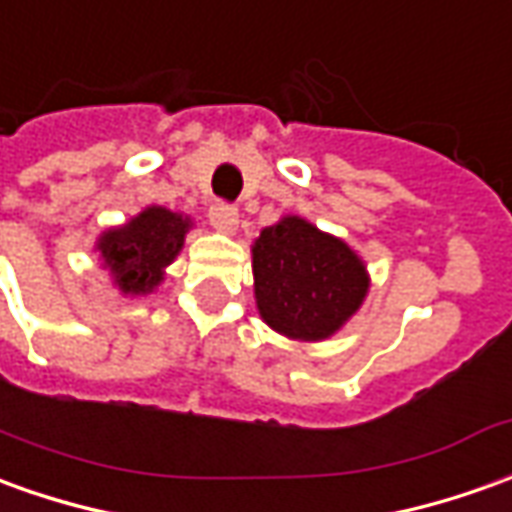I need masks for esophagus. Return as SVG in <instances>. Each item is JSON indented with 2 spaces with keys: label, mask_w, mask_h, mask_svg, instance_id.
<instances>
[{
  "label": "esophagus",
  "mask_w": 512,
  "mask_h": 512,
  "mask_svg": "<svg viewBox=\"0 0 512 512\" xmlns=\"http://www.w3.org/2000/svg\"><path fill=\"white\" fill-rule=\"evenodd\" d=\"M209 220L222 234H234L236 222H239V211L234 206H228V203H214L209 209Z\"/></svg>",
  "instance_id": "1"
}]
</instances>
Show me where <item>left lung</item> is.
Wrapping results in <instances>:
<instances>
[{
  "label": "left lung",
  "mask_w": 512,
  "mask_h": 512,
  "mask_svg": "<svg viewBox=\"0 0 512 512\" xmlns=\"http://www.w3.org/2000/svg\"><path fill=\"white\" fill-rule=\"evenodd\" d=\"M365 262L303 217H281L253 242V292L278 334L317 343L357 315L368 295Z\"/></svg>",
  "instance_id": "left-lung-1"
}]
</instances>
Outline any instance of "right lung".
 Masks as SVG:
<instances>
[{
	"label": "right lung",
	"instance_id": "obj_1",
	"mask_svg": "<svg viewBox=\"0 0 512 512\" xmlns=\"http://www.w3.org/2000/svg\"><path fill=\"white\" fill-rule=\"evenodd\" d=\"M192 220L164 206H147L133 220L108 228L97 239L102 267L125 295H147L164 281V270L181 253Z\"/></svg>",
	"mask_w": 512,
	"mask_h": 512
}]
</instances>
